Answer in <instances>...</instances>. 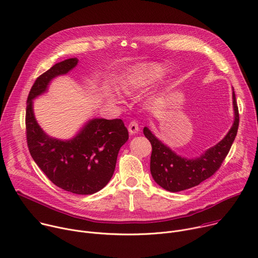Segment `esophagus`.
Returning <instances> with one entry per match:
<instances>
[{"label":"esophagus","mask_w":258,"mask_h":258,"mask_svg":"<svg viewBox=\"0 0 258 258\" xmlns=\"http://www.w3.org/2000/svg\"><path fill=\"white\" fill-rule=\"evenodd\" d=\"M127 128H128V132H130V134H131V135H135V134H137V133L140 131L139 123H138L136 120L131 121V122L128 123Z\"/></svg>","instance_id":"esophagus-1"}]
</instances>
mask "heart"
Instances as JSON below:
<instances>
[{
    "label": "heart",
    "instance_id": "obj_1",
    "mask_svg": "<svg viewBox=\"0 0 258 258\" xmlns=\"http://www.w3.org/2000/svg\"><path fill=\"white\" fill-rule=\"evenodd\" d=\"M164 73L165 68L161 64H140L124 73L118 81V87L124 95L132 96L161 79ZM107 98L112 102H117V98L112 92L107 93Z\"/></svg>",
    "mask_w": 258,
    "mask_h": 258
}]
</instances>
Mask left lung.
<instances>
[{
	"label": "left lung",
	"mask_w": 258,
	"mask_h": 258,
	"mask_svg": "<svg viewBox=\"0 0 258 258\" xmlns=\"http://www.w3.org/2000/svg\"><path fill=\"white\" fill-rule=\"evenodd\" d=\"M233 105L235 119L231 130L222 141L198 158L187 159L177 155L159 141L148 127H144V135L152 145L151 174L161 188L169 192L183 191L198 186L215 173L227 157L238 132L239 110L234 91Z\"/></svg>",
	"instance_id": "8db88e82"
}]
</instances>
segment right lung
<instances>
[{"label": "right lung", "instance_id": "right-lung-1", "mask_svg": "<svg viewBox=\"0 0 258 258\" xmlns=\"http://www.w3.org/2000/svg\"><path fill=\"white\" fill-rule=\"evenodd\" d=\"M77 58L52 66L35 80L27 97L25 126L29 153L55 185L79 195H91L103 189L112 177L121 146L128 132L121 119L94 118L70 140L49 137L36 122L32 100L44 94L50 82L78 65Z\"/></svg>", "mask_w": 258, "mask_h": 258}]
</instances>
